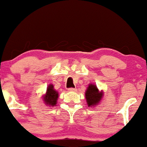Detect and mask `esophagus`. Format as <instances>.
<instances>
[{
  "label": "esophagus",
  "mask_w": 147,
  "mask_h": 147,
  "mask_svg": "<svg viewBox=\"0 0 147 147\" xmlns=\"http://www.w3.org/2000/svg\"><path fill=\"white\" fill-rule=\"evenodd\" d=\"M68 92H77V89H75V88H69V89H68Z\"/></svg>",
  "instance_id": "1"
}]
</instances>
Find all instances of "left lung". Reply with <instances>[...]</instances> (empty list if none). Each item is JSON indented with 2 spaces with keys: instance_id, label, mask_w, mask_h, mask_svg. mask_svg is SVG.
<instances>
[{
  "instance_id": "1",
  "label": "left lung",
  "mask_w": 147,
  "mask_h": 147,
  "mask_svg": "<svg viewBox=\"0 0 147 147\" xmlns=\"http://www.w3.org/2000/svg\"><path fill=\"white\" fill-rule=\"evenodd\" d=\"M103 97V91L98 89L94 84H89L85 92V98L89 107L96 106L101 101Z\"/></svg>"
}]
</instances>
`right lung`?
I'll return each mask as SVG.
<instances>
[{
  "label": "right lung",
  "instance_id": "obj_1",
  "mask_svg": "<svg viewBox=\"0 0 147 147\" xmlns=\"http://www.w3.org/2000/svg\"><path fill=\"white\" fill-rule=\"evenodd\" d=\"M58 91L54 89V86L52 84H49L46 89L45 94L42 96V101L44 104L47 106H55L57 103L58 96H59Z\"/></svg>",
  "mask_w": 147,
  "mask_h": 147
}]
</instances>
